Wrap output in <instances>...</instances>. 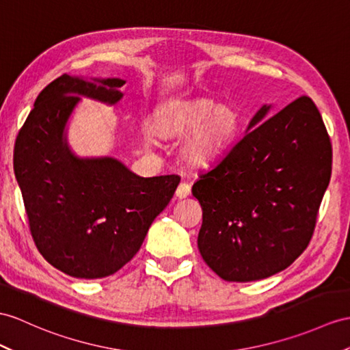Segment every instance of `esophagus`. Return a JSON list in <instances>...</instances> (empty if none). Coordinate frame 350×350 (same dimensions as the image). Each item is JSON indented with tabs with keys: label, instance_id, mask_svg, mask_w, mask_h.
<instances>
[{
	"label": "esophagus",
	"instance_id": "34e87169",
	"mask_svg": "<svg viewBox=\"0 0 350 350\" xmlns=\"http://www.w3.org/2000/svg\"><path fill=\"white\" fill-rule=\"evenodd\" d=\"M190 191H191V187L189 183H181L180 185H178L176 189V198L178 199H185L187 196H190Z\"/></svg>",
	"mask_w": 350,
	"mask_h": 350
}]
</instances>
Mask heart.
<instances>
[{
	"instance_id": "heart-1",
	"label": "heart",
	"mask_w": 350,
	"mask_h": 350,
	"mask_svg": "<svg viewBox=\"0 0 350 350\" xmlns=\"http://www.w3.org/2000/svg\"><path fill=\"white\" fill-rule=\"evenodd\" d=\"M243 116L232 102L211 96L175 98L161 102L148 120L151 135L161 139L183 138L181 156L194 167L208 166L233 146ZM151 142V136H146Z\"/></svg>"
}]
</instances>
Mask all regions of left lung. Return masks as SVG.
I'll list each match as a JSON object with an SVG mask.
<instances>
[{
  "label": "left lung",
  "mask_w": 350,
  "mask_h": 350,
  "mask_svg": "<svg viewBox=\"0 0 350 350\" xmlns=\"http://www.w3.org/2000/svg\"><path fill=\"white\" fill-rule=\"evenodd\" d=\"M269 113L261 107L191 189L203 212L200 255L228 282L269 278L300 257L329 184L331 141L314 102L300 96Z\"/></svg>",
  "instance_id": "8db88e82"
}]
</instances>
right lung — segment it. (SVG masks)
Segmentation results:
<instances>
[{"instance_id":"1","label":"right lung","mask_w":350,"mask_h":350,"mask_svg":"<svg viewBox=\"0 0 350 350\" xmlns=\"http://www.w3.org/2000/svg\"><path fill=\"white\" fill-rule=\"evenodd\" d=\"M61 75L41 90L14 144L13 167L37 250L80 279L114 275L139 251L180 184L178 175L141 178L111 157L74 156L64 135L80 96L117 104L124 80Z\"/></svg>"}]
</instances>
